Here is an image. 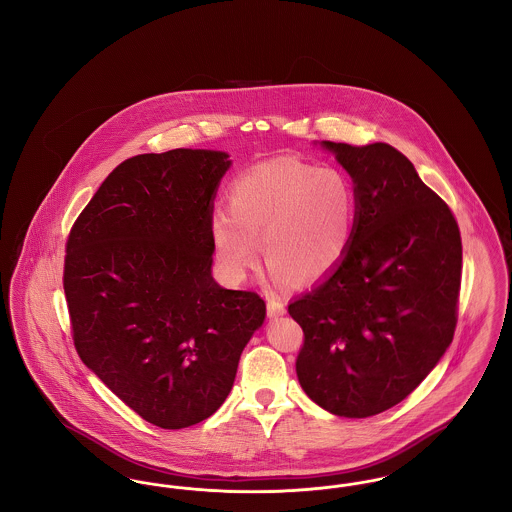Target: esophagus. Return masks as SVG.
<instances>
[{"mask_svg":"<svg viewBox=\"0 0 512 512\" xmlns=\"http://www.w3.org/2000/svg\"><path fill=\"white\" fill-rule=\"evenodd\" d=\"M267 315L270 318L282 317V315H286V307H284V303H282V301H278V299H268Z\"/></svg>","mask_w":512,"mask_h":512,"instance_id":"obj_1","label":"esophagus"}]
</instances>
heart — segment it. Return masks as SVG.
Returning a JSON list of instances; mask_svg holds the SVG:
<instances>
[{
  "instance_id": "heart-1",
  "label": "heart",
  "mask_w": 512,
  "mask_h": 512,
  "mask_svg": "<svg viewBox=\"0 0 512 512\" xmlns=\"http://www.w3.org/2000/svg\"><path fill=\"white\" fill-rule=\"evenodd\" d=\"M213 215L211 236L222 272L244 280L259 245L278 282H315L343 259L355 222V195L336 169L272 161L244 172Z\"/></svg>"
}]
</instances>
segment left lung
Returning a JSON list of instances; mask_svg holds the SVG:
<instances>
[{
	"label": "left lung",
	"mask_w": 512,
	"mask_h": 512,
	"mask_svg": "<svg viewBox=\"0 0 512 512\" xmlns=\"http://www.w3.org/2000/svg\"><path fill=\"white\" fill-rule=\"evenodd\" d=\"M355 184L349 247L288 307L303 328L295 372L328 413L388 411L438 365L457 326L463 244L449 205L384 142H322Z\"/></svg>",
	"instance_id": "left-lung-1"
}]
</instances>
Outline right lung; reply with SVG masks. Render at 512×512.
<instances>
[{"label": "right lung", "instance_id": "add662e5", "mask_svg": "<svg viewBox=\"0 0 512 512\" xmlns=\"http://www.w3.org/2000/svg\"><path fill=\"white\" fill-rule=\"evenodd\" d=\"M222 151L122 161L74 220L63 288L74 347L124 405L180 430L219 409L265 320L261 295L213 280Z\"/></svg>", "mask_w": 512, "mask_h": 512}]
</instances>
